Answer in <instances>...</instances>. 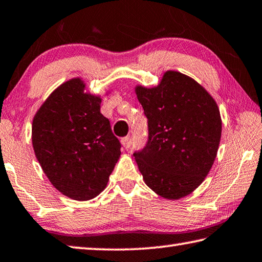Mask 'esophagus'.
<instances>
[{
  "label": "esophagus",
  "mask_w": 262,
  "mask_h": 262,
  "mask_svg": "<svg viewBox=\"0 0 262 262\" xmlns=\"http://www.w3.org/2000/svg\"><path fill=\"white\" fill-rule=\"evenodd\" d=\"M121 142H122V146L124 147L125 149H127V148H130V147H131V139H130V137H124V138H122Z\"/></svg>",
  "instance_id": "34e87169"
}]
</instances>
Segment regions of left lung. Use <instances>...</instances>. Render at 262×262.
I'll return each instance as SVG.
<instances>
[{"label": "left lung", "instance_id": "1", "mask_svg": "<svg viewBox=\"0 0 262 262\" xmlns=\"http://www.w3.org/2000/svg\"><path fill=\"white\" fill-rule=\"evenodd\" d=\"M148 142L136 162L145 184L165 200L191 194L209 174L220 144V111L194 78L166 71L156 86L136 85Z\"/></svg>", "mask_w": 262, "mask_h": 262}]
</instances>
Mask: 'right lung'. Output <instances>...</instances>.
Wrapping results in <instances>:
<instances>
[{"label":"right lung","mask_w":262,"mask_h":262,"mask_svg":"<svg viewBox=\"0 0 262 262\" xmlns=\"http://www.w3.org/2000/svg\"><path fill=\"white\" fill-rule=\"evenodd\" d=\"M101 100L74 77L53 90L33 118L39 165L54 188L75 201L99 195L121 156L120 141L100 113Z\"/></svg>","instance_id":"1"}]
</instances>
